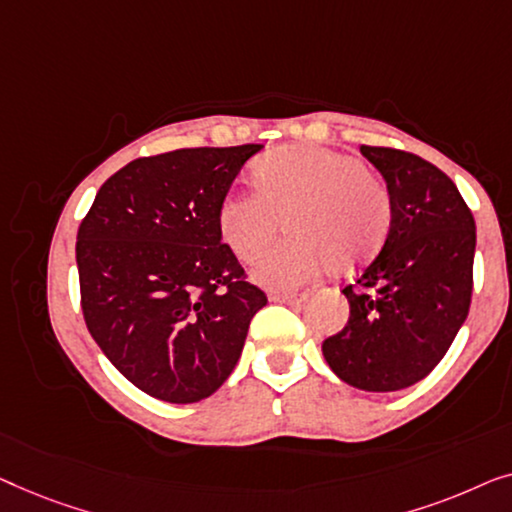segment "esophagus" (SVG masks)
Instances as JSON below:
<instances>
[{"label": "esophagus", "mask_w": 512, "mask_h": 512, "mask_svg": "<svg viewBox=\"0 0 512 512\" xmlns=\"http://www.w3.org/2000/svg\"><path fill=\"white\" fill-rule=\"evenodd\" d=\"M271 299L283 301V304H301V301H306V294L304 292H273Z\"/></svg>", "instance_id": "34e87169"}]
</instances>
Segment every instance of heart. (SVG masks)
Returning <instances> with one entry per match:
<instances>
[{"instance_id":"1","label":"heart","mask_w":512,"mask_h":512,"mask_svg":"<svg viewBox=\"0 0 512 512\" xmlns=\"http://www.w3.org/2000/svg\"><path fill=\"white\" fill-rule=\"evenodd\" d=\"M257 190L229 192L220 234L241 262L264 257L280 229L292 236L259 266L269 287H294L327 269L350 273L383 248L392 194L364 160L320 146L280 148L255 167Z\"/></svg>"}]
</instances>
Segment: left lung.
<instances>
[{
	"label": "left lung",
	"instance_id": "8db88e82",
	"mask_svg": "<svg viewBox=\"0 0 512 512\" xmlns=\"http://www.w3.org/2000/svg\"><path fill=\"white\" fill-rule=\"evenodd\" d=\"M392 194L380 253L343 287L350 318L322 355L343 383L397 392L427 378L469 315L475 220L457 185L397 148L362 146Z\"/></svg>",
	"mask_w": 512,
	"mask_h": 512
}]
</instances>
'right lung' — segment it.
I'll use <instances>...</instances> for the list:
<instances>
[{
	"mask_svg": "<svg viewBox=\"0 0 512 512\" xmlns=\"http://www.w3.org/2000/svg\"><path fill=\"white\" fill-rule=\"evenodd\" d=\"M259 143L139 157L99 187L76 236L81 308L150 397L194 403L239 362L266 294L222 243L220 206Z\"/></svg>",
	"mask_w": 512,
	"mask_h": 512,
	"instance_id": "1",
	"label": "right lung"
}]
</instances>
